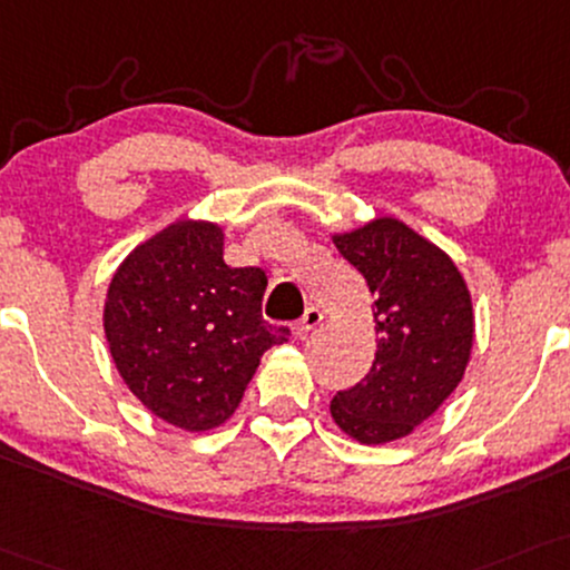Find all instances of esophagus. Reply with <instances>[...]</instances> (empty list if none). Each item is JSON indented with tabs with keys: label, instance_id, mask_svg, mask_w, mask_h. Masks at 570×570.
Here are the masks:
<instances>
[{
	"label": "esophagus",
	"instance_id": "1",
	"mask_svg": "<svg viewBox=\"0 0 570 570\" xmlns=\"http://www.w3.org/2000/svg\"><path fill=\"white\" fill-rule=\"evenodd\" d=\"M321 321H324V313H321V311H318V307H307V311H305V315H303V318H299V321H297V324H294V334H297V337H299V340H305V337H307V334H311V332H313V328L321 324Z\"/></svg>",
	"mask_w": 570,
	"mask_h": 570
}]
</instances>
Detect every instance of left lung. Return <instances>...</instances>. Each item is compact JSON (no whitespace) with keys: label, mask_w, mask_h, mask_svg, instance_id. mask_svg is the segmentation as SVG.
<instances>
[{"label":"left lung","mask_w":570,"mask_h":570,"mask_svg":"<svg viewBox=\"0 0 570 570\" xmlns=\"http://www.w3.org/2000/svg\"><path fill=\"white\" fill-rule=\"evenodd\" d=\"M334 246L374 297L376 355L358 385L332 397V416L358 443L397 441L462 382L475 337L468 284L443 249L395 217L337 233Z\"/></svg>","instance_id":"obj_1"}]
</instances>
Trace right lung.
I'll use <instances>...</instances> for the list:
<instances>
[{
  "label": "right lung",
  "mask_w": 570,
  "mask_h": 570,
  "mask_svg": "<svg viewBox=\"0 0 570 570\" xmlns=\"http://www.w3.org/2000/svg\"><path fill=\"white\" fill-rule=\"evenodd\" d=\"M223 238L207 219H177L129 252L102 311L121 380L188 433L230 420L263 353L289 340L263 321L265 271L225 265Z\"/></svg>",
  "instance_id": "add662e5"
}]
</instances>
